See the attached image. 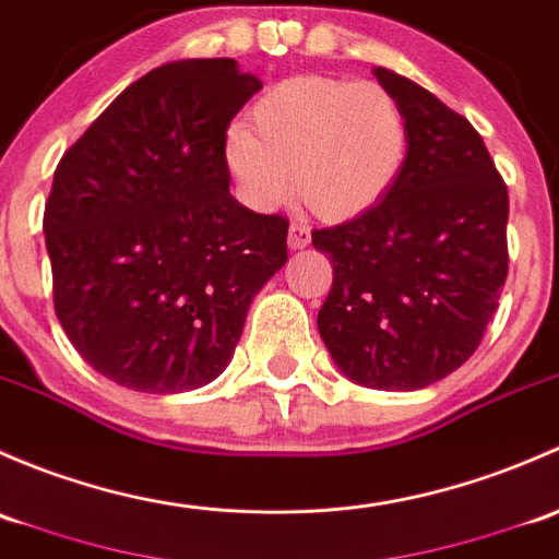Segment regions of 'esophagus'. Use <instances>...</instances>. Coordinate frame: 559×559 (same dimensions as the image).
I'll use <instances>...</instances> for the list:
<instances>
[{
  "mask_svg": "<svg viewBox=\"0 0 559 559\" xmlns=\"http://www.w3.org/2000/svg\"><path fill=\"white\" fill-rule=\"evenodd\" d=\"M307 245H309V228L290 226V231H287V247H290V250H304Z\"/></svg>",
  "mask_w": 559,
  "mask_h": 559,
  "instance_id": "obj_1",
  "label": "esophagus"
}]
</instances>
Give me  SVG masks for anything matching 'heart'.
Masks as SVG:
<instances>
[{"mask_svg":"<svg viewBox=\"0 0 559 559\" xmlns=\"http://www.w3.org/2000/svg\"><path fill=\"white\" fill-rule=\"evenodd\" d=\"M408 153V123L379 83L298 74L272 85L223 140V160L252 210L296 193L320 221L347 223L395 188Z\"/></svg>","mask_w":559,"mask_h":559,"instance_id":"b5f03b06","label":"heart"}]
</instances>
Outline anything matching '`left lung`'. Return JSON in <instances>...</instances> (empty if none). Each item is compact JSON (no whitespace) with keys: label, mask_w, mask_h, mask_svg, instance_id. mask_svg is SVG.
<instances>
[{"label":"left lung","mask_w":559,"mask_h":559,"mask_svg":"<svg viewBox=\"0 0 559 559\" xmlns=\"http://www.w3.org/2000/svg\"><path fill=\"white\" fill-rule=\"evenodd\" d=\"M373 74L406 115V164L371 212L312 234L333 266L318 331L344 377L401 393L479 347L509 272V193L463 115L393 69Z\"/></svg>","instance_id":"obj_1"}]
</instances>
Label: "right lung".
<instances>
[{
  "instance_id": "right-lung-1",
  "label": "right lung",
  "mask_w": 559,
  "mask_h": 559,
  "mask_svg": "<svg viewBox=\"0 0 559 559\" xmlns=\"http://www.w3.org/2000/svg\"><path fill=\"white\" fill-rule=\"evenodd\" d=\"M263 83L234 59L131 83L61 158L45 204L56 318L136 393H188L231 364L252 298L287 263V221L231 193L223 140Z\"/></svg>"
}]
</instances>
